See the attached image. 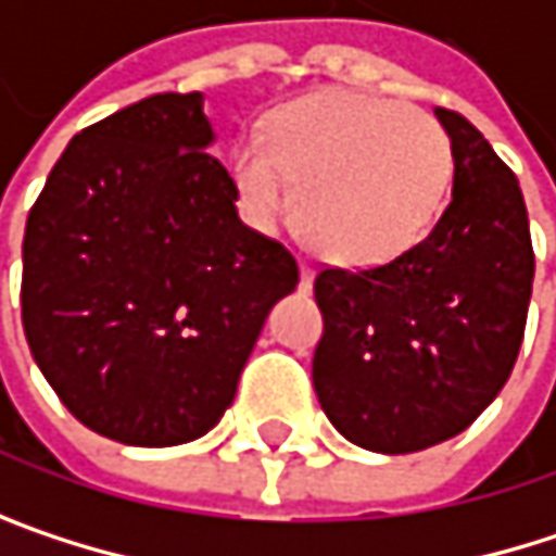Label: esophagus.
I'll use <instances>...</instances> for the list:
<instances>
[{
    "label": "esophagus",
    "instance_id": "1",
    "mask_svg": "<svg viewBox=\"0 0 556 556\" xmlns=\"http://www.w3.org/2000/svg\"><path fill=\"white\" fill-rule=\"evenodd\" d=\"M299 289H302V292H308V289H312V270H308L305 264H302V277H299Z\"/></svg>",
    "mask_w": 556,
    "mask_h": 556
}]
</instances>
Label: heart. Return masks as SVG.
Segmentation results:
<instances>
[{
  "mask_svg": "<svg viewBox=\"0 0 556 556\" xmlns=\"http://www.w3.org/2000/svg\"><path fill=\"white\" fill-rule=\"evenodd\" d=\"M451 176V138L431 115L354 89L282 105L264 141L248 138L231 157V189L251 225H277L289 181L299 235L344 267H377L418 244Z\"/></svg>",
  "mask_w": 556,
  "mask_h": 556,
  "instance_id": "heart-1",
  "label": "heart"
}]
</instances>
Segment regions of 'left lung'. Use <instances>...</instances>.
<instances>
[{
	"label": "left lung",
	"instance_id": "8db88e82",
	"mask_svg": "<svg viewBox=\"0 0 556 556\" xmlns=\"http://www.w3.org/2000/svg\"><path fill=\"white\" fill-rule=\"evenodd\" d=\"M454 192L425 241L377 267H321L312 383L331 425L380 454L441 444L505 387L528 318L534 251L518 176L457 112Z\"/></svg>",
	"mask_w": 556,
	"mask_h": 556
}]
</instances>
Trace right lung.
Returning <instances> with one entry per match:
<instances>
[{
	"mask_svg": "<svg viewBox=\"0 0 556 556\" xmlns=\"http://www.w3.org/2000/svg\"><path fill=\"white\" fill-rule=\"evenodd\" d=\"M202 92L83 128L28 212L22 325L35 364L102 438L169 447L218 425L295 257L235 208Z\"/></svg>",
	"mask_w": 556,
	"mask_h": 556,
	"instance_id": "right-lung-1",
	"label": "right lung"
}]
</instances>
